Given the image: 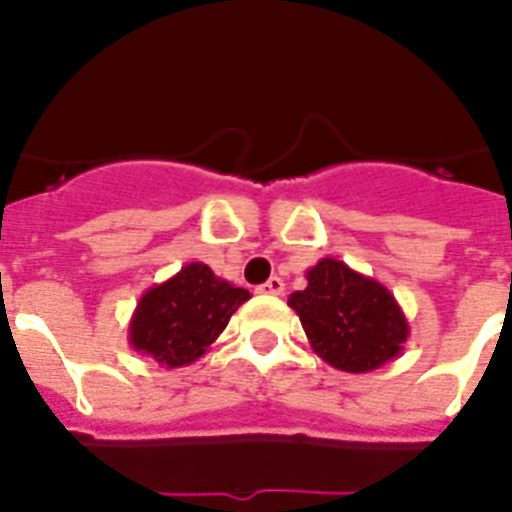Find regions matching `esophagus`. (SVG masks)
I'll list each match as a JSON object with an SVG mask.
<instances>
[{
  "label": "esophagus",
  "instance_id": "obj_1",
  "mask_svg": "<svg viewBox=\"0 0 512 512\" xmlns=\"http://www.w3.org/2000/svg\"><path fill=\"white\" fill-rule=\"evenodd\" d=\"M260 292H265V295H281V292H284V281H281L279 276H271V279L260 287Z\"/></svg>",
  "mask_w": 512,
  "mask_h": 512
}]
</instances>
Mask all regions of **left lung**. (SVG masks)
Wrapping results in <instances>:
<instances>
[{
  "mask_svg": "<svg viewBox=\"0 0 512 512\" xmlns=\"http://www.w3.org/2000/svg\"><path fill=\"white\" fill-rule=\"evenodd\" d=\"M305 279L308 287L289 295V308L300 316L316 356L350 374L401 356L409 321L388 287L335 257H321Z\"/></svg>",
  "mask_w": 512,
  "mask_h": 512,
  "instance_id": "left-lung-1",
  "label": "left lung"
}]
</instances>
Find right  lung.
<instances>
[{"mask_svg":"<svg viewBox=\"0 0 512 512\" xmlns=\"http://www.w3.org/2000/svg\"><path fill=\"white\" fill-rule=\"evenodd\" d=\"M249 292L220 279L204 263L183 265L175 276L146 289L130 319V345L159 366L199 361Z\"/></svg>","mask_w":512,"mask_h":512,"instance_id":"right-lung-1","label":"right lung"}]
</instances>
